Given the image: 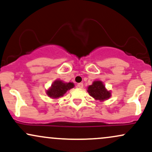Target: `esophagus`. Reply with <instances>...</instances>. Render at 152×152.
I'll return each instance as SVG.
<instances>
[{
	"label": "esophagus",
	"mask_w": 152,
	"mask_h": 152,
	"mask_svg": "<svg viewBox=\"0 0 152 152\" xmlns=\"http://www.w3.org/2000/svg\"><path fill=\"white\" fill-rule=\"evenodd\" d=\"M77 87H78V88H83V83H78L77 85Z\"/></svg>",
	"instance_id": "1"
}]
</instances>
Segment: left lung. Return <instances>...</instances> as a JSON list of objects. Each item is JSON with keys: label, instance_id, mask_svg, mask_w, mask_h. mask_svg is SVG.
Masks as SVG:
<instances>
[{"label": "left lung", "instance_id": "obj_1", "mask_svg": "<svg viewBox=\"0 0 152 152\" xmlns=\"http://www.w3.org/2000/svg\"><path fill=\"white\" fill-rule=\"evenodd\" d=\"M87 92L96 100L104 101L111 97V92L105 88L104 84L102 81H94L92 85L88 87Z\"/></svg>", "mask_w": 152, "mask_h": 152}]
</instances>
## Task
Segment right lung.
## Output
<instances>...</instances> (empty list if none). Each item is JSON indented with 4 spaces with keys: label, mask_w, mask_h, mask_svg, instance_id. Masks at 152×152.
Returning a JSON list of instances; mask_svg holds the SVG:
<instances>
[{
    "label": "right lung",
    "mask_w": 152,
    "mask_h": 152,
    "mask_svg": "<svg viewBox=\"0 0 152 152\" xmlns=\"http://www.w3.org/2000/svg\"><path fill=\"white\" fill-rule=\"evenodd\" d=\"M74 86V83H65L61 80H55L53 84H52L50 88L47 90L46 94H48V97L57 99L62 97L67 90L73 88Z\"/></svg>",
    "instance_id": "right-lung-1"
}]
</instances>
